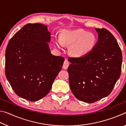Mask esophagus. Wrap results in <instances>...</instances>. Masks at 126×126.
Returning <instances> with one entry per match:
<instances>
[{
  "label": "esophagus",
  "mask_w": 126,
  "mask_h": 126,
  "mask_svg": "<svg viewBox=\"0 0 126 126\" xmlns=\"http://www.w3.org/2000/svg\"><path fill=\"white\" fill-rule=\"evenodd\" d=\"M69 65V62L68 61L67 59H65L64 62V63H63V68L64 69H67L68 66Z\"/></svg>",
  "instance_id": "obj_1"
}]
</instances>
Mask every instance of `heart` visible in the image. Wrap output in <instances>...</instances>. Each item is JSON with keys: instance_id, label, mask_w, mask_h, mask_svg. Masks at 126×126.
<instances>
[{"instance_id": "heart-1", "label": "heart", "mask_w": 126, "mask_h": 126, "mask_svg": "<svg viewBox=\"0 0 126 126\" xmlns=\"http://www.w3.org/2000/svg\"><path fill=\"white\" fill-rule=\"evenodd\" d=\"M97 39L93 33L83 30H67L62 32L61 39L53 38V43L57 48H62L64 45L71 46L69 52L75 57H80L91 52L96 46Z\"/></svg>"}]
</instances>
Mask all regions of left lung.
Wrapping results in <instances>:
<instances>
[{
  "label": "left lung",
  "mask_w": 126,
  "mask_h": 126,
  "mask_svg": "<svg viewBox=\"0 0 126 126\" xmlns=\"http://www.w3.org/2000/svg\"><path fill=\"white\" fill-rule=\"evenodd\" d=\"M98 38L88 54L69 58V83L77 98L93 103L108 96L120 77L122 54L116 38L105 28H95Z\"/></svg>",
  "instance_id": "obj_1"
}]
</instances>
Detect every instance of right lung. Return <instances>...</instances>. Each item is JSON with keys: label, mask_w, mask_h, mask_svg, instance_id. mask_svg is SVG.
<instances>
[{"label": "right lung", "mask_w": 126, "mask_h": 126, "mask_svg": "<svg viewBox=\"0 0 126 126\" xmlns=\"http://www.w3.org/2000/svg\"><path fill=\"white\" fill-rule=\"evenodd\" d=\"M47 26L27 24L10 39L5 51V76L17 95L37 101L49 92L64 58L51 54Z\"/></svg>", "instance_id": "obj_1"}]
</instances>
